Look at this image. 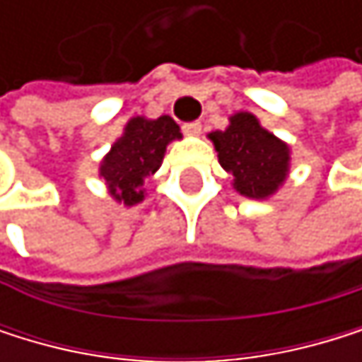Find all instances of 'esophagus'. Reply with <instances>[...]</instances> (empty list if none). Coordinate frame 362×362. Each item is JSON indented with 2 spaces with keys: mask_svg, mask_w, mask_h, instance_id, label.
I'll return each mask as SVG.
<instances>
[{
  "mask_svg": "<svg viewBox=\"0 0 362 362\" xmlns=\"http://www.w3.org/2000/svg\"><path fill=\"white\" fill-rule=\"evenodd\" d=\"M182 132L185 134H191V136H197L202 132V123L199 121H187L182 126Z\"/></svg>",
  "mask_w": 362,
  "mask_h": 362,
  "instance_id": "esophagus-1",
  "label": "esophagus"
}]
</instances>
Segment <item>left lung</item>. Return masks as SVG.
<instances>
[{
	"mask_svg": "<svg viewBox=\"0 0 362 362\" xmlns=\"http://www.w3.org/2000/svg\"><path fill=\"white\" fill-rule=\"evenodd\" d=\"M219 165L234 175V189L245 197L272 195L286 177L288 147L272 132L260 128L250 112L230 117V126L211 134Z\"/></svg>",
	"mask_w": 362,
	"mask_h": 362,
	"instance_id": "obj_1",
	"label": "left lung"
}]
</instances>
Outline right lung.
Instances as JSON below:
<instances>
[{
	"label": "right lung",
	"instance_id": "add662e5",
	"mask_svg": "<svg viewBox=\"0 0 362 362\" xmlns=\"http://www.w3.org/2000/svg\"><path fill=\"white\" fill-rule=\"evenodd\" d=\"M180 136L182 134L171 117L132 119L100 167L115 199L128 206L141 202L145 177L158 171L167 145Z\"/></svg>",
	"mask_w": 362,
	"mask_h": 362
}]
</instances>
